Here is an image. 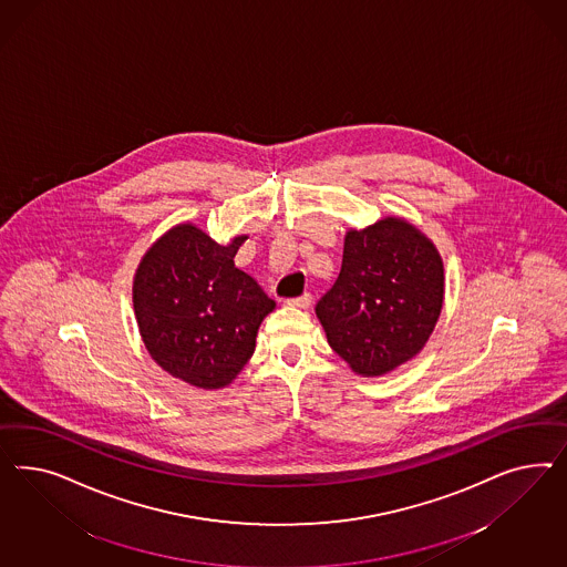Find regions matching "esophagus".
<instances>
[{
    "instance_id": "obj_1",
    "label": "esophagus",
    "mask_w": 567,
    "mask_h": 567,
    "mask_svg": "<svg viewBox=\"0 0 567 567\" xmlns=\"http://www.w3.org/2000/svg\"><path fill=\"white\" fill-rule=\"evenodd\" d=\"M287 303L292 306V308H308L309 303H311V295H309V292H303V295H299V297H292V299H289Z\"/></svg>"
}]
</instances>
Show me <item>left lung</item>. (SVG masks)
Segmentation results:
<instances>
[{
    "instance_id": "left-lung-1",
    "label": "left lung",
    "mask_w": 567,
    "mask_h": 567,
    "mask_svg": "<svg viewBox=\"0 0 567 567\" xmlns=\"http://www.w3.org/2000/svg\"><path fill=\"white\" fill-rule=\"evenodd\" d=\"M443 299L445 270L434 243L389 216L347 233L341 272L316 316L355 374L382 377L422 351Z\"/></svg>"
}]
</instances>
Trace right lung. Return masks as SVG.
I'll return each mask as SVG.
<instances>
[{"label": "right lung", "mask_w": 567, "mask_h": 567, "mask_svg": "<svg viewBox=\"0 0 567 567\" xmlns=\"http://www.w3.org/2000/svg\"><path fill=\"white\" fill-rule=\"evenodd\" d=\"M247 235L220 245L193 224L162 235L138 264L133 306L155 363L197 389L228 386L256 351L261 320L276 308L235 266Z\"/></svg>", "instance_id": "obj_1"}]
</instances>
